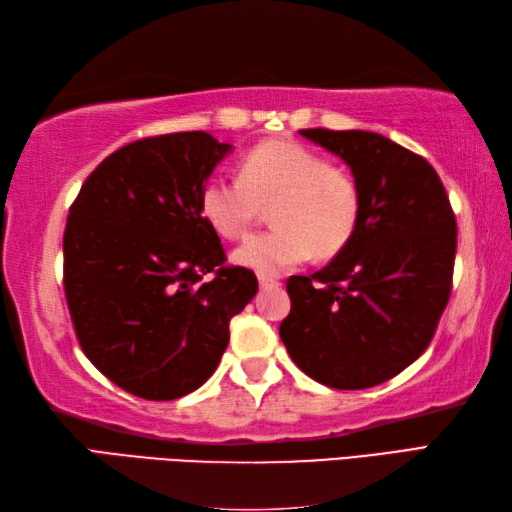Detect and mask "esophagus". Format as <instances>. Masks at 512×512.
I'll list each match as a JSON object with an SVG mask.
<instances>
[{
	"mask_svg": "<svg viewBox=\"0 0 512 512\" xmlns=\"http://www.w3.org/2000/svg\"><path fill=\"white\" fill-rule=\"evenodd\" d=\"M259 286H262L264 290H268V288H279L281 286V281L279 279H275V277H270V275H259Z\"/></svg>",
	"mask_w": 512,
	"mask_h": 512,
	"instance_id": "esophagus-1",
	"label": "esophagus"
}]
</instances>
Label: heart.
I'll list each match as a JSON object with an SVG mask.
<instances>
[{"instance_id":"heart-1","label":"heart","mask_w":512,"mask_h":512,"mask_svg":"<svg viewBox=\"0 0 512 512\" xmlns=\"http://www.w3.org/2000/svg\"><path fill=\"white\" fill-rule=\"evenodd\" d=\"M270 206L268 233L233 253L239 266L273 275L314 255L330 257L350 242L361 195L354 178L292 140H266L239 160V178L211 176L200 189V213L226 239L250 233Z\"/></svg>"}]
</instances>
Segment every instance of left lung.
Instances as JSON below:
<instances>
[{
  "label": "left lung",
  "instance_id": "left-lung-1",
  "mask_svg": "<svg viewBox=\"0 0 512 512\" xmlns=\"http://www.w3.org/2000/svg\"><path fill=\"white\" fill-rule=\"evenodd\" d=\"M352 169L361 213L350 242L310 277L288 279L279 325L301 372L334 389L385 383L427 350L447 308L458 224L422 156L374 132L301 129Z\"/></svg>",
  "mask_w": 512,
  "mask_h": 512
}]
</instances>
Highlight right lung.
I'll use <instances>...</instances> for the list:
<instances>
[{"label": "right lung", "mask_w": 512, "mask_h": 512, "mask_svg": "<svg viewBox=\"0 0 512 512\" xmlns=\"http://www.w3.org/2000/svg\"><path fill=\"white\" fill-rule=\"evenodd\" d=\"M231 145L206 132L136 140L70 206L63 288L81 350L114 385L173 400L206 383L257 277L226 266L200 189Z\"/></svg>", "instance_id": "1"}]
</instances>
